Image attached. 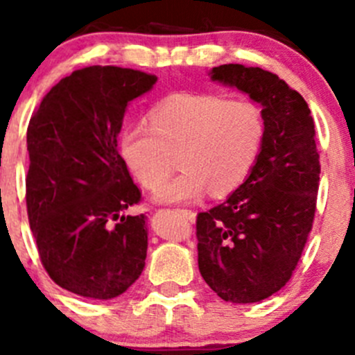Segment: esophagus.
I'll list each match as a JSON object with an SVG mask.
<instances>
[{"label":"esophagus","mask_w":355,"mask_h":355,"mask_svg":"<svg viewBox=\"0 0 355 355\" xmlns=\"http://www.w3.org/2000/svg\"><path fill=\"white\" fill-rule=\"evenodd\" d=\"M178 211H180V213L185 216V220H189V221H191V223H192V221H196V213H194V211H191V209H178Z\"/></svg>","instance_id":"esophagus-1"}]
</instances>
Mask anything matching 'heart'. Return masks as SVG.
Instances as JSON below:
<instances>
[{"mask_svg": "<svg viewBox=\"0 0 355 355\" xmlns=\"http://www.w3.org/2000/svg\"><path fill=\"white\" fill-rule=\"evenodd\" d=\"M264 116L250 101L209 92H178L151 111V125L135 121L120 135V155L142 187L155 191L175 168L182 173L156 192L159 202L227 196L252 171L264 142Z\"/></svg>", "mask_w": 355, "mask_h": 355, "instance_id": "b5f03b06", "label": "heart"}]
</instances>
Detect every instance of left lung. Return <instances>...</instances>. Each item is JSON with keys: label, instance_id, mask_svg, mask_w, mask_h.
<instances>
[{"label": "left lung", "instance_id": "8db88e82", "mask_svg": "<svg viewBox=\"0 0 355 355\" xmlns=\"http://www.w3.org/2000/svg\"><path fill=\"white\" fill-rule=\"evenodd\" d=\"M214 82L263 106L264 142L244 184L198 214V263L204 282L227 302L268 299L292 277L316 213L320 155L302 96L259 67H214Z\"/></svg>", "mask_w": 355, "mask_h": 355}]
</instances>
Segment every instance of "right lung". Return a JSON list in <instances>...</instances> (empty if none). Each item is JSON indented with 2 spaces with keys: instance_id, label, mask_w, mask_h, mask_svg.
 Returning a JSON list of instances; mask_svg holds the SVG:
<instances>
[{
  "instance_id": "obj_1",
  "label": "right lung",
  "mask_w": 355,
  "mask_h": 355,
  "mask_svg": "<svg viewBox=\"0 0 355 355\" xmlns=\"http://www.w3.org/2000/svg\"><path fill=\"white\" fill-rule=\"evenodd\" d=\"M157 77L120 67H85L62 78L27 128V214L39 257L62 288L108 300L146 266V216H125L141 200L118 134L132 99Z\"/></svg>"
}]
</instances>
